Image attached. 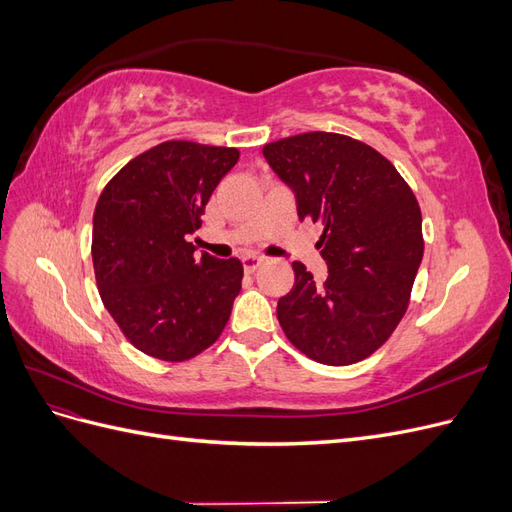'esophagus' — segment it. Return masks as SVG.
Listing matches in <instances>:
<instances>
[{
    "instance_id": "34e87169",
    "label": "esophagus",
    "mask_w": 512,
    "mask_h": 512,
    "mask_svg": "<svg viewBox=\"0 0 512 512\" xmlns=\"http://www.w3.org/2000/svg\"><path fill=\"white\" fill-rule=\"evenodd\" d=\"M262 262H265V260H262L260 256H245L243 258V267H245L247 273H254L262 265Z\"/></svg>"
}]
</instances>
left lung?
<instances>
[{
	"mask_svg": "<svg viewBox=\"0 0 512 512\" xmlns=\"http://www.w3.org/2000/svg\"><path fill=\"white\" fill-rule=\"evenodd\" d=\"M297 194L301 220L320 222L316 243L329 277L316 284L294 262V286L277 303L290 344L322 365H352L393 335L423 260L421 207L380 151L335 132H305L262 147Z\"/></svg>",
	"mask_w": 512,
	"mask_h": 512,
	"instance_id": "1",
	"label": "left lung"
}]
</instances>
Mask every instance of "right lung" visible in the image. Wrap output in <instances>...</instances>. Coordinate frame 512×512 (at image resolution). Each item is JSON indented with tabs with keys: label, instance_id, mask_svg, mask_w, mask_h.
Wrapping results in <instances>:
<instances>
[{
	"label": "right lung",
	"instance_id": "1",
	"mask_svg": "<svg viewBox=\"0 0 512 512\" xmlns=\"http://www.w3.org/2000/svg\"><path fill=\"white\" fill-rule=\"evenodd\" d=\"M239 149L166 141L123 166L94 211L100 299L128 342L166 363H183L218 342L241 290L239 258L194 256L215 185Z\"/></svg>",
	"mask_w": 512,
	"mask_h": 512
}]
</instances>
